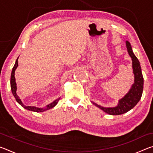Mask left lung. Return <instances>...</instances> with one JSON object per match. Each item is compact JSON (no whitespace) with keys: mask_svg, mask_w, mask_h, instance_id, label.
Listing matches in <instances>:
<instances>
[{"mask_svg":"<svg viewBox=\"0 0 153 153\" xmlns=\"http://www.w3.org/2000/svg\"><path fill=\"white\" fill-rule=\"evenodd\" d=\"M126 48L129 56L132 61L133 73L134 74V83L131 86L129 92L121 99L119 100L118 105L115 107H103L96 103L92 102L105 113L111 115H118L126 113L133 108L140 100L142 92H143L144 78L142 76L140 63L134 55L130 43L126 41Z\"/></svg>","mask_w":153,"mask_h":153,"instance_id":"1","label":"left lung"}]
</instances>
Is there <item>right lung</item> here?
<instances>
[{
  "mask_svg": "<svg viewBox=\"0 0 153 153\" xmlns=\"http://www.w3.org/2000/svg\"><path fill=\"white\" fill-rule=\"evenodd\" d=\"M19 58V57H18ZM18 58L17 59L16 61H15V64L13 68V70L11 72V91L13 94L14 97L15 98V100L16 101L19 103V104L23 107L24 108H25V109H27L29 111H34V112H43V111H45L46 110L50 109V108H53L57 104V102H59V100H60V98H59L58 99H56L55 100H54L53 102L50 103V104L48 105L45 108H38V107H33V106H25V105L23 104V102H22L20 98L18 97L17 94V84L16 82H15V69H17V67L18 66Z\"/></svg>",
  "mask_w": 153,
  "mask_h": 153,
  "instance_id": "add662e5",
  "label": "right lung"
}]
</instances>
